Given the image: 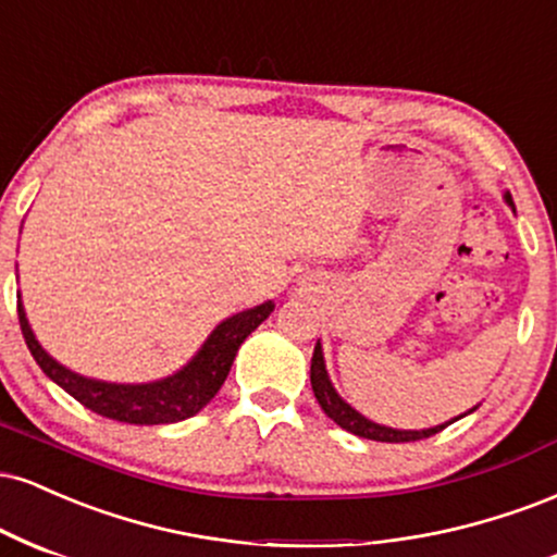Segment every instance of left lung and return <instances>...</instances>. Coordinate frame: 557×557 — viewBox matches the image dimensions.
Here are the masks:
<instances>
[{
  "instance_id": "obj_1",
  "label": "left lung",
  "mask_w": 557,
  "mask_h": 557,
  "mask_svg": "<svg viewBox=\"0 0 557 557\" xmlns=\"http://www.w3.org/2000/svg\"><path fill=\"white\" fill-rule=\"evenodd\" d=\"M506 200L511 202V195H506ZM310 383H312V391H315V398H318L320 409H323L325 414H329L331 420L338 424V428H344L346 433L359 435V437H368V441H381V443L422 441V437H430V435L441 433V430H446L448 424H454L456 420H461V417H463L461 414V417H456V420H450L446 424H435V428H428V430H396V428H385V424H377V422L368 420V417L359 414L355 407H349V404H346L344 398L336 394V388H333V383H331V377H329V370H325L323 346H320V342L315 344V351H312ZM474 409H469V411H474Z\"/></svg>"
}]
</instances>
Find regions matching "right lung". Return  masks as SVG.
Returning <instances> with one entry per match:
<instances>
[{"label": "right lung", "instance_id": "add662e5", "mask_svg": "<svg viewBox=\"0 0 557 557\" xmlns=\"http://www.w3.org/2000/svg\"><path fill=\"white\" fill-rule=\"evenodd\" d=\"M273 307H276L273 302H263L226 318L224 323L215 325L198 355L189 359L185 368L153 383H103L77 375V372L59 364L54 357H49V351L36 342L28 318H25L23 302H17V318L20 331H23L25 344H28L38 368L59 388L77 398L85 409L127 424H169L198 414L219 394L242 342L271 315Z\"/></svg>", "mask_w": 557, "mask_h": 557}]
</instances>
